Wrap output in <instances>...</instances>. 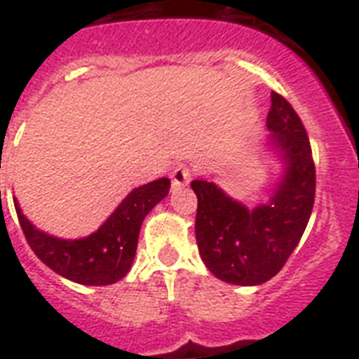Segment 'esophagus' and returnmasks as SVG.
Masks as SVG:
<instances>
[{"label": "esophagus", "mask_w": 359, "mask_h": 359, "mask_svg": "<svg viewBox=\"0 0 359 359\" xmlns=\"http://www.w3.org/2000/svg\"><path fill=\"white\" fill-rule=\"evenodd\" d=\"M191 179V171L186 168L184 164L175 165L173 171H171V182H173V188H182L186 186Z\"/></svg>", "instance_id": "34e87169"}]
</instances>
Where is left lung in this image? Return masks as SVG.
<instances>
[{
  "label": "left lung",
  "instance_id": "obj_1",
  "mask_svg": "<svg viewBox=\"0 0 359 359\" xmlns=\"http://www.w3.org/2000/svg\"><path fill=\"white\" fill-rule=\"evenodd\" d=\"M267 149L282 162L269 201L255 208L232 199L214 180H194L195 238L201 258L219 280L260 285L278 273L299 245L316 199V165L301 118L276 92L267 114Z\"/></svg>",
  "mask_w": 359,
  "mask_h": 359
}]
</instances>
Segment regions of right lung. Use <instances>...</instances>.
<instances>
[{
	"mask_svg": "<svg viewBox=\"0 0 359 359\" xmlns=\"http://www.w3.org/2000/svg\"><path fill=\"white\" fill-rule=\"evenodd\" d=\"M170 186L171 180L162 177L134 188L103 225L79 240H62L36 229L16 199L14 208L29 247L49 269L77 284L109 285L130 271L145 215L170 194Z\"/></svg>",
	"mask_w": 359,
	"mask_h": 359,
	"instance_id": "add662e5",
	"label": "right lung"
}]
</instances>
